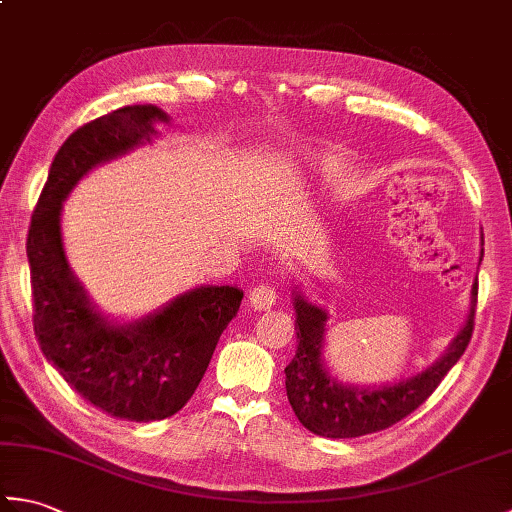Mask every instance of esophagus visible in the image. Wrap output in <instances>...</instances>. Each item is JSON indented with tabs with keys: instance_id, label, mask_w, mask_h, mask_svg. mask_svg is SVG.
Wrapping results in <instances>:
<instances>
[{
	"instance_id": "1",
	"label": "esophagus",
	"mask_w": 512,
	"mask_h": 512,
	"mask_svg": "<svg viewBox=\"0 0 512 512\" xmlns=\"http://www.w3.org/2000/svg\"><path fill=\"white\" fill-rule=\"evenodd\" d=\"M250 308L253 310H270L277 303V288L273 284H268V281H264V284L255 286L253 290H250Z\"/></svg>"
}]
</instances>
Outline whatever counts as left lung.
Instances as JSON below:
<instances>
[{
    "label": "left lung",
    "mask_w": 512,
    "mask_h": 512,
    "mask_svg": "<svg viewBox=\"0 0 512 512\" xmlns=\"http://www.w3.org/2000/svg\"><path fill=\"white\" fill-rule=\"evenodd\" d=\"M477 281L471 290V312L464 328L436 363L424 372L391 385L361 387L336 380L323 358V334L328 312L295 292L297 352L286 367V394L295 416L308 431L323 438H358L387 429L407 418L442 383L460 361L473 334Z\"/></svg>",
    "instance_id": "8db88e82"
}]
</instances>
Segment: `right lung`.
Segmentation results:
<instances>
[{"label": "right lung", "mask_w": 512, "mask_h": 512, "mask_svg": "<svg viewBox=\"0 0 512 512\" xmlns=\"http://www.w3.org/2000/svg\"><path fill=\"white\" fill-rule=\"evenodd\" d=\"M154 123H169L160 107L125 105L70 134L52 160L26 242L43 356L76 394L132 422L165 420L187 405L244 297L235 286H198L143 319L116 323L72 275L61 239L65 198L94 167L149 143Z\"/></svg>", "instance_id": "obj_1"}]
</instances>
